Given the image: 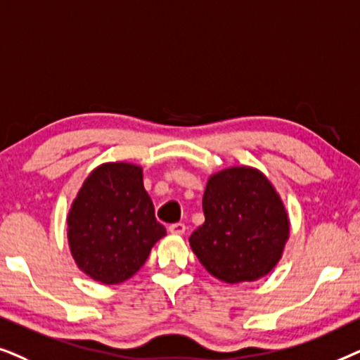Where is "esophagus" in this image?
<instances>
[{
	"label": "esophagus",
	"instance_id": "obj_1",
	"mask_svg": "<svg viewBox=\"0 0 360 360\" xmlns=\"http://www.w3.org/2000/svg\"><path fill=\"white\" fill-rule=\"evenodd\" d=\"M169 232L172 233V236H183V233L186 232V225L177 222V224H171L169 225Z\"/></svg>",
	"mask_w": 360,
	"mask_h": 360
}]
</instances>
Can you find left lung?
Wrapping results in <instances>:
<instances>
[{
    "label": "left lung",
    "instance_id": "8db88e82",
    "mask_svg": "<svg viewBox=\"0 0 360 360\" xmlns=\"http://www.w3.org/2000/svg\"><path fill=\"white\" fill-rule=\"evenodd\" d=\"M205 222L189 243L210 275L225 283L255 281L270 273L290 237V220L280 194L262 171L232 166L205 186Z\"/></svg>",
    "mask_w": 360,
    "mask_h": 360
}]
</instances>
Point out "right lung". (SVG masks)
<instances>
[{
  "label": "right lung",
  "mask_w": 360,
  "mask_h": 360,
  "mask_svg": "<svg viewBox=\"0 0 360 360\" xmlns=\"http://www.w3.org/2000/svg\"><path fill=\"white\" fill-rule=\"evenodd\" d=\"M166 236L143 186L141 166L105 162L90 172L67 215L77 266L105 285L131 278Z\"/></svg>",
  "instance_id": "right-lung-1"
}]
</instances>
